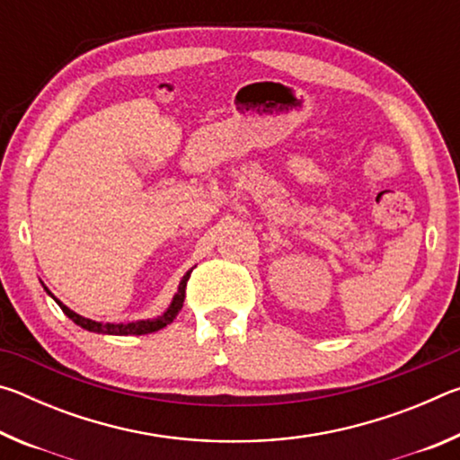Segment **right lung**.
I'll use <instances>...</instances> for the list:
<instances>
[{
  "instance_id": "add662e5",
  "label": "right lung",
  "mask_w": 460,
  "mask_h": 460,
  "mask_svg": "<svg viewBox=\"0 0 460 460\" xmlns=\"http://www.w3.org/2000/svg\"><path fill=\"white\" fill-rule=\"evenodd\" d=\"M190 271H192V270L186 271L184 278L181 279V286H178V292L174 294V298H172V302H170V306L166 308L164 314H160V316H155V318H147V321L128 323V324H123V323L113 324V323H95V321H91V318H84V316H81V314L73 313L71 308L65 306L60 300L54 298V296L49 292V288H44V290L49 292L54 300H57V305L62 308V313H65L68 318H71V321H73L75 324L83 326L84 331L103 332V334H147V332H155V331L164 329V326L172 323L174 318H176V314L181 313V308H182V305H184V296H186V294H184L186 282H189Z\"/></svg>"
}]
</instances>
